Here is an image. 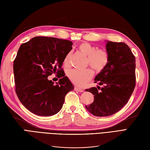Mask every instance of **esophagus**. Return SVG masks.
<instances>
[{"label": "esophagus", "mask_w": 150, "mask_h": 150, "mask_svg": "<svg viewBox=\"0 0 150 150\" xmlns=\"http://www.w3.org/2000/svg\"><path fill=\"white\" fill-rule=\"evenodd\" d=\"M74 90L77 91H79V92H83L84 91V90L83 89L77 87V86H75L74 87Z\"/></svg>", "instance_id": "esophagus-1"}]
</instances>
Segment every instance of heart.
Returning <instances> with one entry per match:
<instances>
[{
    "instance_id": "obj_1",
    "label": "heart",
    "mask_w": 150,
    "mask_h": 150,
    "mask_svg": "<svg viewBox=\"0 0 150 150\" xmlns=\"http://www.w3.org/2000/svg\"><path fill=\"white\" fill-rule=\"evenodd\" d=\"M79 51L87 57L86 64L98 72L101 71L106 67L109 61V54L105 50L98 49L96 46L88 42H83L78 47ZM71 53H68L65 57L63 64L65 67H68L70 64ZM93 71L88 68L84 70L70 69L67 71V75L69 80L75 85L83 86L92 79Z\"/></svg>"
}]
</instances>
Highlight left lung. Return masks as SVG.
Returning <instances> with one entry per match:
<instances>
[{
	"mask_svg": "<svg viewBox=\"0 0 150 150\" xmlns=\"http://www.w3.org/2000/svg\"><path fill=\"white\" fill-rule=\"evenodd\" d=\"M109 61L94 79L102 86L86 89L94 95V101L86 108L96 116L115 114L128 103L136 85V60L124 42L108 41Z\"/></svg>",
	"mask_w": 150,
	"mask_h": 150,
	"instance_id": "left-lung-1",
	"label": "left lung"
}]
</instances>
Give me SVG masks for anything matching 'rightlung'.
Returning <instances> with one entry per match:
<instances>
[{"instance_id": "right-lung-1", "label": "right lung", "mask_w": 150, "mask_h": 150, "mask_svg": "<svg viewBox=\"0 0 150 150\" xmlns=\"http://www.w3.org/2000/svg\"><path fill=\"white\" fill-rule=\"evenodd\" d=\"M72 44L68 40L38 36L20 46L13 64L15 90L31 112L40 116L57 114L66 94L74 90L62 68ZM53 73L60 78L56 85L47 79Z\"/></svg>"}]
</instances>
